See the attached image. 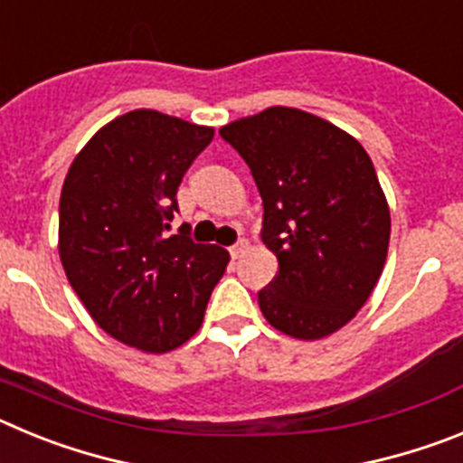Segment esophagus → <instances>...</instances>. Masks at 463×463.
Instances as JSON below:
<instances>
[{"instance_id": "1", "label": "esophagus", "mask_w": 463, "mask_h": 463, "mask_svg": "<svg viewBox=\"0 0 463 463\" xmlns=\"http://www.w3.org/2000/svg\"><path fill=\"white\" fill-rule=\"evenodd\" d=\"M245 250H248V241L241 239L239 243L232 245V248H229V255L234 257V260H239V257H243V255H245Z\"/></svg>"}]
</instances>
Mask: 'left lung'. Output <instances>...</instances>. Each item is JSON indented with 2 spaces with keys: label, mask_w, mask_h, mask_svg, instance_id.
<instances>
[{
  "label": "left lung",
  "mask_w": 463,
  "mask_h": 463,
  "mask_svg": "<svg viewBox=\"0 0 463 463\" xmlns=\"http://www.w3.org/2000/svg\"><path fill=\"white\" fill-rule=\"evenodd\" d=\"M260 190L261 241L278 273L260 289L273 329L320 341L369 301L390 248L392 218L362 143L325 118L271 106L220 129Z\"/></svg>",
  "instance_id": "1"
}]
</instances>
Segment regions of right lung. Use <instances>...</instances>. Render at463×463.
<instances>
[{"label":"right lung","mask_w":463,"mask_h":463,"mask_svg":"<svg viewBox=\"0 0 463 463\" xmlns=\"http://www.w3.org/2000/svg\"><path fill=\"white\" fill-rule=\"evenodd\" d=\"M213 127L138 109L104 125L73 157L60 196L69 285L116 341L141 353L181 347L203 322L229 264L218 245L169 234L175 192Z\"/></svg>","instance_id":"right-lung-1"}]
</instances>
